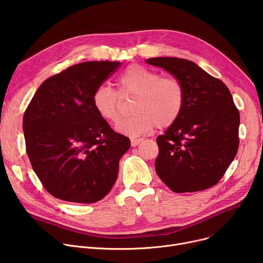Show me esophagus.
I'll list each match as a JSON object with an SVG mask.
<instances>
[{
	"mask_svg": "<svg viewBox=\"0 0 263 263\" xmlns=\"http://www.w3.org/2000/svg\"><path fill=\"white\" fill-rule=\"evenodd\" d=\"M143 142V140H141V139H139V140H131V146L132 147H136L137 145H139V144H141Z\"/></svg>",
	"mask_w": 263,
	"mask_h": 263,
	"instance_id": "34e87169",
	"label": "esophagus"
}]
</instances>
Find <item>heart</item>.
Wrapping results in <instances>:
<instances>
[{
  "label": "heart",
  "mask_w": 263,
  "mask_h": 263,
  "mask_svg": "<svg viewBox=\"0 0 263 263\" xmlns=\"http://www.w3.org/2000/svg\"><path fill=\"white\" fill-rule=\"evenodd\" d=\"M121 97L134 96L132 116L116 124L119 134L136 137L155 127L167 128L177 121L184 105V90L175 78L160 76L141 65L128 66L117 80ZM92 107L103 120L115 122L119 118V97L105 85L97 87L91 97Z\"/></svg>",
  "instance_id": "1"
}]
</instances>
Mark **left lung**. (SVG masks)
<instances>
[{
	"mask_svg": "<svg viewBox=\"0 0 263 263\" xmlns=\"http://www.w3.org/2000/svg\"><path fill=\"white\" fill-rule=\"evenodd\" d=\"M145 62L170 72L184 90L180 116L157 137L158 176L176 193L213 186L239 148L240 114L228 87L187 60L153 58Z\"/></svg>",
	"mask_w": 263,
	"mask_h": 263,
	"instance_id": "1",
	"label": "left lung"
}]
</instances>
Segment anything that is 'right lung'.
<instances>
[{"instance_id": "1", "label": "right lung", "mask_w": 263, "mask_h": 263, "mask_svg": "<svg viewBox=\"0 0 263 263\" xmlns=\"http://www.w3.org/2000/svg\"><path fill=\"white\" fill-rule=\"evenodd\" d=\"M120 62H84L47 79L23 116L32 167L51 195L92 203L102 199L118 176L119 160L130 148L92 107L93 90Z\"/></svg>"}]
</instances>
